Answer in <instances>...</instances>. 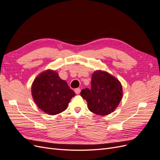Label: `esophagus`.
<instances>
[{
  "mask_svg": "<svg viewBox=\"0 0 160 160\" xmlns=\"http://www.w3.org/2000/svg\"><path fill=\"white\" fill-rule=\"evenodd\" d=\"M74 92L76 94H79L80 93V88H76V89L74 90Z\"/></svg>",
  "mask_w": 160,
  "mask_h": 160,
  "instance_id": "34e87169",
  "label": "esophagus"
}]
</instances>
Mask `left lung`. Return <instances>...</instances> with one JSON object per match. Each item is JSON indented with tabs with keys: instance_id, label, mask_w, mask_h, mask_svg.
Listing matches in <instances>:
<instances>
[{
	"instance_id": "8db88e82",
	"label": "left lung",
	"mask_w": 160,
	"mask_h": 160,
	"mask_svg": "<svg viewBox=\"0 0 160 160\" xmlns=\"http://www.w3.org/2000/svg\"><path fill=\"white\" fill-rule=\"evenodd\" d=\"M81 96L86 100L88 109L99 115H108L119 105L122 96L121 82L104 71L94 72L92 77L91 89H83Z\"/></svg>"
}]
</instances>
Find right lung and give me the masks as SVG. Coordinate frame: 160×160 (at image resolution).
<instances>
[{"label":"right lung","mask_w":160,"mask_h":160,"mask_svg":"<svg viewBox=\"0 0 160 160\" xmlns=\"http://www.w3.org/2000/svg\"><path fill=\"white\" fill-rule=\"evenodd\" d=\"M32 93L35 103L45 113L54 115L66 109L76 94L55 71L41 73L33 82Z\"/></svg>","instance_id":"right-lung-1"}]
</instances>
